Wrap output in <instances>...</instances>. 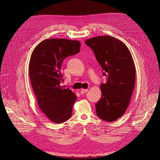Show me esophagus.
<instances>
[{
    "mask_svg": "<svg viewBox=\"0 0 160 160\" xmlns=\"http://www.w3.org/2000/svg\"><path fill=\"white\" fill-rule=\"evenodd\" d=\"M88 91V89H82L81 90V94H84V93H86Z\"/></svg>",
    "mask_w": 160,
    "mask_h": 160,
    "instance_id": "obj_1",
    "label": "esophagus"
}]
</instances>
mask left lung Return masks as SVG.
<instances>
[{
  "label": "left lung",
  "mask_w": 160,
  "mask_h": 160,
  "mask_svg": "<svg viewBox=\"0 0 160 160\" xmlns=\"http://www.w3.org/2000/svg\"><path fill=\"white\" fill-rule=\"evenodd\" d=\"M85 42L93 50L107 80L101 84L97 115L106 122H114L124 114L133 93L135 67L132 56L127 46L113 37H93Z\"/></svg>",
  "instance_id": "left-lung-1"
}]
</instances>
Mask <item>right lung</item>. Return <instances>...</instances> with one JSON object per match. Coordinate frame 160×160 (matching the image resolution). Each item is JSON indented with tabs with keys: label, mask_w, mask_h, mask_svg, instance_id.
I'll return each instance as SVG.
<instances>
[{
	"label": "right lung",
	"mask_w": 160,
	"mask_h": 160,
	"mask_svg": "<svg viewBox=\"0 0 160 160\" xmlns=\"http://www.w3.org/2000/svg\"><path fill=\"white\" fill-rule=\"evenodd\" d=\"M80 47L78 41L49 38L32 52L28 67L32 88L41 110L54 123H63L72 115L77 96L60 85L63 81L61 64L66 57L78 53Z\"/></svg>",
	"instance_id": "add662e5"
}]
</instances>
